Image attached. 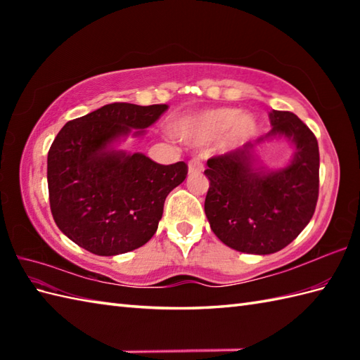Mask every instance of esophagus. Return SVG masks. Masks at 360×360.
Returning <instances> with one entry per match:
<instances>
[{"instance_id":"esophagus-1","label":"esophagus","mask_w":360,"mask_h":360,"mask_svg":"<svg viewBox=\"0 0 360 360\" xmlns=\"http://www.w3.org/2000/svg\"><path fill=\"white\" fill-rule=\"evenodd\" d=\"M202 172V162L200 159H192L188 162V173L195 174V173H201Z\"/></svg>"}]
</instances>
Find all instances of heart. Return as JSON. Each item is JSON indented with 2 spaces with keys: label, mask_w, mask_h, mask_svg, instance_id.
I'll use <instances>...</instances> for the list:
<instances>
[{
  "label": "heart",
  "mask_w": 360,
  "mask_h": 360,
  "mask_svg": "<svg viewBox=\"0 0 360 360\" xmlns=\"http://www.w3.org/2000/svg\"><path fill=\"white\" fill-rule=\"evenodd\" d=\"M181 137L193 142H209L221 137V148L232 151L246 145L257 133V124L235 108H212L188 116L178 125Z\"/></svg>",
  "instance_id": "heart-1"
}]
</instances>
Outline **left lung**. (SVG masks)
Instances as JSON below:
<instances>
[{
	"mask_svg": "<svg viewBox=\"0 0 360 360\" xmlns=\"http://www.w3.org/2000/svg\"><path fill=\"white\" fill-rule=\"evenodd\" d=\"M272 129L226 155L207 160L210 181L204 210L213 233L226 246L267 255L294 241L314 215L319 200V143L290 111L272 110ZM283 135L296 147L290 165L266 172L256 164V147Z\"/></svg>",
	"mask_w": 360,
	"mask_h": 360,
	"instance_id": "8db88e82",
	"label": "left lung"
}]
</instances>
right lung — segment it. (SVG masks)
<instances>
[{"label": "right lung", "instance_id": "1", "mask_svg": "<svg viewBox=\"0 0 360 360\" xmlns=\"http://www.w3.org/2000/svg\"><path fill=\"white\" fill-rule=\"evenodd\" d=\"M167 108L110 103L70 120L53 139L48 153L52 217L91 254L110 257L143 246L158 231L167 195L186 179V162L162 165L142 153L110 148L131 128L155 124Z\"/></svg>", "mask_w": 360, "mask_h": 360}]
</instances>
